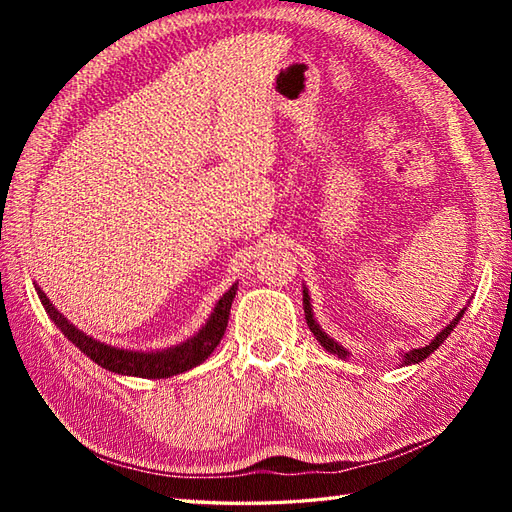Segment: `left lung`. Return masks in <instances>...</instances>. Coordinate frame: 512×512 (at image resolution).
I'll return each instance as SVG.
<instances>
[{"label":"left lung","instance_id":"obj_1","mask_svg":"<svg viewBox=\"0 0 512 512\" xmlns=\"http://www.w3.org/2000/svg\"><path fill=\"white\" fill-rule=\"evenodd\" d=\"M303 310H306V321H308V325H310V330H312V334L314 336H317V341L325 347V350H328V352H332V354H339L341 358H345L347 356V352L343 350V347L339 345V343H334L332 339H330V336L328 334H325L321 328H319V325H317V321H314L312 319V308H310V297H308V290H303ZM462 314H464V310H460V314H458V317H455L449 325H447V328H444L438 336H436V339H433L427 347H418V350H411V352H407L405 354V361H402V363H405V365H411V363H420V361H424V358H427L433 350H438V347H440V343H444V341H447V336L451 334V330L455 328V325H458V321L462 319Z\"/></svg>","mask_w":512,"mask_h":512}]
</instances>
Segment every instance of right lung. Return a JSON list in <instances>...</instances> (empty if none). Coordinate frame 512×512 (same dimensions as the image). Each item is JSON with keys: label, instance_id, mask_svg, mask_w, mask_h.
Segmentation results:
<instances>
[{"label": "right lung", "instance_id": "1", "mask_svg": "<svg viewBox=\"0 0 512 512\" xmlns=\"http://www.w3.org/2000/svg\"><path fill=\"white\" fill-rule=\"evenodd\" d=\"M237 286H233L226 295L217 301V306L211 314V319L206 321L204 328L193 336L191 341L182 343L178 347H171V350L165 352H127V350H118V347L105 345L94 341L92 336L83 334L81 330H76L74 325L61 317V312L52 306L50 299L46 297V292L37 288V295L46 308L48 317L54 321V325L68 336V341H72L79 350L90 356L96 365H101L110 372L116 374H125V376H140V378H167L173 374H182L187 369L200 365L202 361L211 356V352L220 345L222 336L226 332L228 325V312H231V303L235 297Z\"/></svg>", "mask_w": 512, "mask_h": 512}]
</instances>
